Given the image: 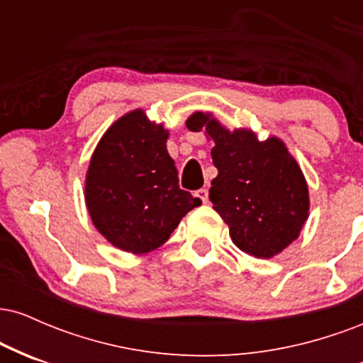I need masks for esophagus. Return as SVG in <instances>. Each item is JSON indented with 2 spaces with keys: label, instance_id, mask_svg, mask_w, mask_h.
Returning a JSON list of instances; mask_svg holds the SVG:
<instances>
[{
  "label": "esophagus",
  "instance_id": "1",
  "mask_svg": "<svg viewBox=\"0 0 363 363\" xmlns=\"http://www.w3.org/2000/svg\"><path fill=\"white\" fill-rule=\"evenodd\" d=\"M196 198L201 199L203 203H208V189H205V187H201V189L196 191Z\"/></svg>",
  "mask_w": 363,
  "mask_h": 363
}]
</instances>
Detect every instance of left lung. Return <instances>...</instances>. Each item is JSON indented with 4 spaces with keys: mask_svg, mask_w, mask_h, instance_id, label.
Here are the masks:
<instances>
[{
    "mask_svg": "<svg viewBox=\"0 0 363 363\" xmlns=\"http://www.w3.org/2000/svg\"><path fill=\"white\" fill-rule=\"evenodd\" d=\"M191 131H206L218 176L210 201L230 228L240 251L268 259L301 234L309 213V191L301 167L278 138L259 141L245 129L227 131L210 114L187 119Z\"/></svg>",
    "mask_w": 363,
    "mask_h": 363,
    "instance_id": "8db88e82",
    "label": "left lung"
}]
</instances>
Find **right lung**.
<instances>
[{"instance_id": "1", "label": "right lung", "mask_w": 363, "mask_h": 363, "mask_svg": "<svg viewBox=\"0 0 363 363\" xmlns=\"http://www.w3.org/2000/svg\"><path fill=\"white\" fill-rule=\"evenodd\" d=\"M164 126L143 111L116 121L91 155L85 199L97 230L123 251L160 247L201 199L179 187Z\"/></svg>"}]
</instances>
